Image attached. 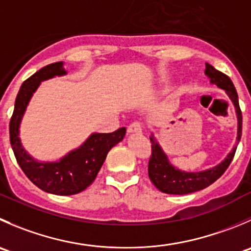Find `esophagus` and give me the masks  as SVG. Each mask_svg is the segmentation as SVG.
<instances>
[{"label":"esophagus","instance_id":"34e87169","mask_svg":"<svg viewBox=\"0 0 251 251\" xmlns=\"http://www.w3.org/2000/svg\"><path fill=\"white\" fill-rule=\"evenodd\" d=\"M127 131L128 132H141L142 131V124L138 123V121H135V123L130 124L127 127Z\"/></svg>","mask_w":251,"mask_h":251}]
</instances>
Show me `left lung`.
Segmentation results:
<instances>
[{"instance_id": "left-lung-1", "label": "left lung", "mask_w": 251, "mask_h": 251, "mask_svg": "<svg viewBox=\"0 0 251 251\" xmlns=\"http://www.w3.org/2000/svg\"><path fill=\"white\" fill-rule=\"evenodd\" d=\"M205 74L211 79V83L225 89L226 93L228 94L230 100L234 104L238 118V145L240 137H242L243 116L234 84H233V82L230 81L227 75L216 70L210 64H206ZM151 143H152L151 145L152 153H151L150 162H148V176H150L151 181L153 182V185L157 187L158 190L165 194H170V195H185V194L195 193V191L202 190L205 187L210 186L218 177L222 176L223 173L227 170L230 162L234 158L235 151H237V145H235L232 152L217 167L211 168V169L205 170V172L186 173L176 169V168L170 164L168 157L164 154L162 148L159 147V145L155 142L153 137H151Z\"/></svg>"}]
</instances>
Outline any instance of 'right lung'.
<instances>
[{"label":"right lung","mask_w":251,"mask_h":251,"mask_svg":"<svg viewBox=\"0 0 251 251\" xmlns=\"http://www.w3.org/2000/svg\"><path fill=\"white\" fill-rule=\"evenodd\" d=\"M62 62L43 67L23 82L16 98L14 110L9 121V141L19 167L34 185L55 195L69 196L86 190L94 181L109 151L123 141L125 127L110 133H93L76 151L56 163H39L22 147L19 140V124L31 96L44 79L65 75Z\"/></svg>","instance_id":"1"}]
</instances>
